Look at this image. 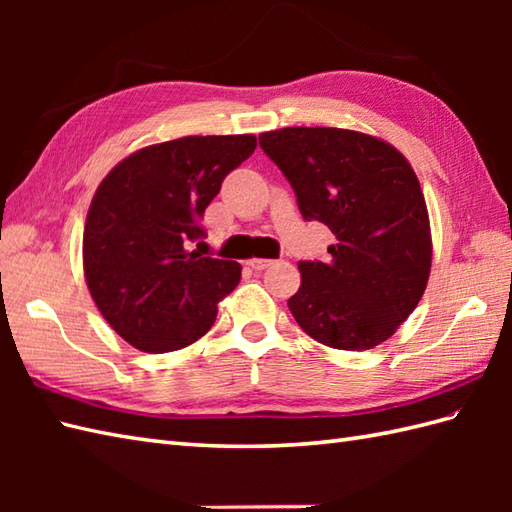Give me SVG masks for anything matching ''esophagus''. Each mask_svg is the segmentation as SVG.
I'll list each match as a JSON object with an SVG mask.
<instances>
[{"label": "esophagus", "mask_w": 512, "mask_h": 512, "mask_svg": "<svg viewBox=\"0 0 512 512\" xmlns=\"http://www.w3.org/2000/svg\"><path fill=\"white\" fill-rule=\"evenodd\" d=\"M270 264V259H248V266L253 268V270H264V268H268Z\"/></svg>", "instance_id": "34e87169"}]
</instances>
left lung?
I'll return each instance as SVG.
<instances>
[{"label": "left lung", "instance_id": "8db88e82", "mask_svg": "<svg viewBox=\"0 0 512 512\" xmlns=\"http://www.w3.org/2000/svg\"><path fill=\"white\" fill-rule=\"evenodd\" d=\"M259 145L295 189L303 220L336 237L328 262H299L292 317L336 350L387 341L431 273L429 213L409 160L385 140L339 127L275 129Z\"/></svg>", "mask_w": 512, "mask_h": 512}]
</instances>
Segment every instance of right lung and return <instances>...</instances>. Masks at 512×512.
Segmentation results:
<instances>
[{
  "label": "right lung",
  "instance_id": "1",
  "mask_svg": "<svg viewBox=\"0 0 512 512\" xmlns=\"http://www.w3.org/2000/svg\"><path fill=\"white\" fill-rule=\"evenodd\" d=\"M257 138L184 136L118 162L96 189L83 231L90 295L136 350H182L211 330L242 266L187 250L204 237V209Z\"/></svg>",
  "mask_w": 512,
  "mask_h": 512
}]
</instances>
